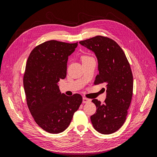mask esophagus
Here are the masks:
<instances>
[{
    "mask_svg": "<svg viewBox=\"0 0 157 157\" xmlns=\"http://www.w3.org/2000/svg\"><path fill=\"white\" fill-rule=\"evenodd\" d=\"M90 99H88V98H82V102L84 103H89V102H90Z\"/></svg>",
    "mask_w": 157,
    "mask_h": 157,
    "instance_id": "esophagus-1",
    "label": "esophagus"
}]
</instances>
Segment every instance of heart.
Here are the masks:
<instances>
[{
    "label": "heart",
    "mask_w": 157,
    "mask_h": 157,
    "mask_svg": "<svg viewBox=\"0 0 157 157\" xmlns=\"http://www.w3.org/2000/svg\"><path fill=\"white\" fill-rule=\"evenodd\" d=\"M90 58H90V56H83L82 57V61H85V60H87V59H88Z\"/></svg>",
    "instance_id": "obj_1"
}]
</instances>
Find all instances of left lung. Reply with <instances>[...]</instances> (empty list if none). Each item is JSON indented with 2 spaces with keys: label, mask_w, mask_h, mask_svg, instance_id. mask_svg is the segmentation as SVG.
I'll list each match as a JSON object with an SVG mask.
<instances>
[{
  "label": "left lung",
  "mask_w": 157,
  "mask_h": 157,
  "mask_svg": "<svg viewBox=\"0 0 157 157\" xmlns=\"http://www.w3.org/2000/svg\"><path fill=\"white\" fill-rule=\"evenodd\" d=\"M79 43L94 52L98 62L99 74L94 84L105 83V101L94 99L97 110L90 117L94 129L102 134L117 132L124 124L133 94V75L124 52L108 37L96 36Z\"/></svg>",
  "instance_id": "8db88e82"
}]
</instances>
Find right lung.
<instances>
[{
    "instance_id": "obj_1",
    "label": "right lung",
    "mask_w": 157,
    "mask_h": 157,
    "mask_svg": "<svg viewBox=\"0 0 157 157\" xmlns=\"http://www.w3.org/2000/svg\"><path fill=\"white\" fill-rule=\"evenodd\" d=\"M77 45L46 41L31 51L27 61L23 86L28 108L36 124L51 134L69 126L82 101L78 94L71 97L61 94L58 85L66 77L68 57Z\"/></svg>"
}]
</instances>
